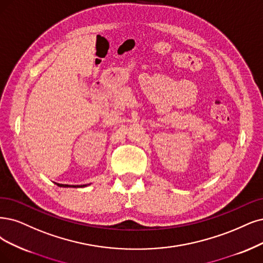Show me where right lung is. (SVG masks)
I'll return each instance as SVG.
<instances>
[{
  "label": "right lung",
  "instance_id": "right-lung-1",
  "mask_svg": "<svg viewBox=\"0 0 263 263\" xmlns=\"http://www.w3.org/2000/svg\"><path fill=\"white\" fill-rule=\"evenodd\" d=\"M57 185L61 186V187H70V186H72V187H84V186H86V185H67V184H58V183H57Z\"/></svg>",
  "mask_w": 263,
  "mask_h": 263
}]
</instances>
